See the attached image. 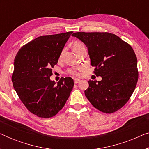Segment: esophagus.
Here are the masks:
<instances>
[{
    "label": "esophagus",
    "mask_w": 149,
    "mask_h": 149,
    "mask_svg": "<svg viewBox=\"0 0 149 149\" xmlns=\"http://www.w3.org/2000/svg\"><path fill=\"white\" fill-rule=\"evenodd\" d=\"M80 81H81L80 79H74V83H76V84H77V83H79V82H80Z\"/></svg>",
    "instance_id": "34e87169"
}]
</instances>
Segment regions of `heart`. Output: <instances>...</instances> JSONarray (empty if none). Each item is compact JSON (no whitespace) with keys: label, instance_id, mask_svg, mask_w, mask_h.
<instances>
[{"label":"heart","instance_id":"b5f03b06","mask_svg":"<svg viewBox=\"0 0 149 149\" xmlns=\"http://www.w3.org/2000/svg\"><path fill=\"white\" fill-rule=\"evenodd\" d=\"M83 47H85V45L81 42L75 41L74 43H73V49H74L75 52H77L79 50H80L81 48H83ZM63 53H64V49H63L62 52H60V56H59V58L60 59L62 58ZM79 69H80V68H70V69H69L68 71H67V73L69 74L73 75V76H79V74L78 70H79Z\"/></svg>","mask_w":149,"mask_h":149}]
</instances>
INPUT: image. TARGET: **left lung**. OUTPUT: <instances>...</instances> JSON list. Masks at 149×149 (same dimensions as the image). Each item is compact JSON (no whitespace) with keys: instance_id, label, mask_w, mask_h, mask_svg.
<instances>
[{"instance_id":"obj_1","label":"left lung","mask_w":149,"mask_h":149,"mask_svg":"<svg viewBox=\"0 0 149 149\" xmlns=\"http://www.w3.org/2000/svg\"><path fill=\"white\" fill-rule=\"evenodd\" d=\"M88 49L93 73L85 95L95 109L107 114L121 109L131 97L138 79L137 58L130 45L109 32H75Z\"/></svg>"}]
</instances>
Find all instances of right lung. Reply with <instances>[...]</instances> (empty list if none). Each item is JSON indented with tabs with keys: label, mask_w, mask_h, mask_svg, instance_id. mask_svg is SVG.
Here are the masks:
<instances>
[{
	"label": "right lung",
	"mask_w": 149,
	"mask_h": 149,
	"mask_svg": "<svg viewBox=\"0 0 149 149\" xmlns=\"http://www.w3.org/2000/svg\"><path fill=\"white\" fill-rule=\"evenodd\" d=\"M72 34L39 36L24 45L16 55L11 77L13 87L26 109L38 117H54L70 96L73 79L62 78L56 85L50 77Z\"/></svg>",
	"instance_id": "add662e5"
}]
</instances>
